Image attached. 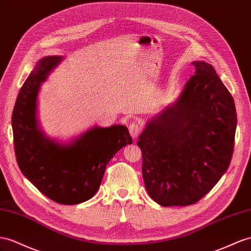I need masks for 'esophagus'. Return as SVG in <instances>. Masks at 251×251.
<instances>
[{"label": "esophagus", "instance_id": "1", "mask_svg": "<svg viewBox=\"0 0 251 251\" xmlns=\"http://www.w3.org/2000/svg\"><path fill=\"white\" fill-rule=\"evenodd\" d=\"M128 129H129L130 136H131L133 139H136V138H138L140 132L142 131V126H141L139 121L134 120V121H132V123H130L129 127H128Z\"/></svg>", "mask_w": 251, "mask_h": 251}]
</instances>
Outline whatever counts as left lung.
Here are the masks:
<instances>
[{"instance_id":"obj_1","label":"left lung","mask_w":251,"mask_h":251,"mask_svg":"<svg viewBox=\"0 0 251 251\" xmlns=\"http://www.w3.org/2000/svg\"><path fill=\"white\" fill-rule=\"evenodd\" d=\"M195 73L174 104L151 119L137 142L150 196L163 207L197 202L226 173L236 129L233 98L211 64Z\"/></svg>"}]
</instances>
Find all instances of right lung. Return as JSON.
I'll list each match as a JSON object with an SVG mask.
<instances>
[{
  "instance_id": "add662e5",
  "label": "right lung",
  "mask_w": 251,
  "mask_h": 251,
  "mask_svg": "<svg viewBox=\"0 0 251 251\" xmlns=\"http://www.w3.org/2000/svg\"><path fill=\"white\" fill-rule=\"evenodd\" d=\"M62 60V56H47L36 63L18 94L11 125L22 174L52 201L77 204L94 196L107 164L132 139L128 128L120 124L94 126L69 142L44 133L37 117L38 94Z\"/></svg>"
}]
</instances>
